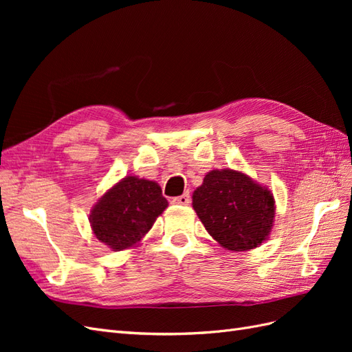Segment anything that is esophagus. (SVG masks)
Segmentation results:
<instances>
[{"label":"esophagus","instance_id":"34e87169","mask_svg":"<svg viewBox=\"0 0 352 352\" xmlns=\"http://www.w3.org/2000/svg\"><path fill=\"white\" fill-rule=\"evenodd\" d=\"M173 204H179V206H188L189 202H190V198H189V194H184V195H180V197H176V198H173Z\"/></svg>","mask_w":352,"mask_h":352}]
</instances>
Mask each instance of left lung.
Returning a JSON list of instances; mask_svg holds the SVG:
<instances>
[{
    "label": "left lung",
    "instance_id": "1",
    "mask_svg": "<svg viewBox=\"0 0 352 352\" xmlns=\"http://www.w3.org/2000/svg\"><path fill=\"white\" fill-rule=\"evenodd\" d=\"M192 207L206 230L223 248L250 251L270 235L274 198L242 172L211 170L192 194Z\"/></svg>",
    "mask_w": 352,
    "mask_h": 352
}]
</instances>
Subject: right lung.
Instances as JSON below:
<instances>
[{
    "mask_svg": "<svg viewBox=\"0 0 352 352\" xmlns=\"http://www.w3.org/2000/svg\"><path fill=\"white\" fill-rule=\"evenodd\" d=\"M168 202L154 180L126 176L91 210L94 235L113 251L132 248L146 235Z\"/></svg>",
    "mask_w": 352,
    "mask_h": 352,
    "instance_id": "add662e5",
    "label": "right lung"
}]
</instances>
